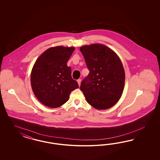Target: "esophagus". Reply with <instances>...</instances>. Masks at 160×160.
Masks as SVG:
<instances>
[{
    "label": "esophagus",
    "mask_w": 160,
    "mask_h": 160,
    "mask_svg": "<svg viewBox=\"0 0 160 160\" xmlns=\"http://www.w3.org/2000/svg\"><path fill=\"white\" fill-rule=\"evenodd\" d=\"M81 82H82V80H81V79H78V86H80V84H81Z\"/></svg>",
    "instance_id": "esophagus-1"
}]
</instances>
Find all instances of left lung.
<instances>
[{
	"mask_svg": "<svg viewBox=\"0 0 160 160\" xmlns=\"http://www.w3.org/2000/svg\"><path fill=\"white\" fill-rule=\"evenodd\" d=\"M80 51L90 71L80 86L87 102L98 110L111 108L120 98L124 87L121 60L104 44L83 46Z\"/></svg>",
	"mask_w": 160,
	"mask_h": 160,
	"instance_id": "left-lung-1",
	"label": "left lung"
}]
</instances>
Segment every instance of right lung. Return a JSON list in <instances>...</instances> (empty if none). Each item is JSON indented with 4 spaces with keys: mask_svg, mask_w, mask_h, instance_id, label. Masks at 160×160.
Instances as JSON below:
<instances>
[{
    "mask_svg": "<svg viewBox=\"0 0 160 160\" xmlns=\"http://www.w3.org/2000/svg\"><path fill=\"white\" fill-rule=\"evenodd\" d=\"M75 48L56 46L42 54L31 73V86L35 96L46 106L56 108L69 99L70 92L78 88L72 78L67 62Z\"/></svg>",
    "mask_w": 160,
    "mask_h": 160,
    "instance_id": "add662e5",
    "label": "right lung"
}]
</instances>
